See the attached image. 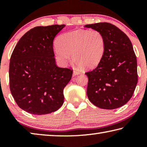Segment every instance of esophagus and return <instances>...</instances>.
<instances>
[{"instance_id":"esophagus-1","label":"esophagus","mask_w":147,"mask_h":147,"mask_svg":"<svg viewBox=\"0 0 147 147\" xmlns=\"http://www.w3.org/2000/svg\"><path fill=\"white\" fill-rule=\"evenodd\" d=\"M80 74V72L78 70H77V69H74V71H73V75H78V74Z\"/></svg>"}]
</instances>
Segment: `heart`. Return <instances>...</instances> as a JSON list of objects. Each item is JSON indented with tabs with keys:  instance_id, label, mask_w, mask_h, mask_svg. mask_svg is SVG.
Here are the masks:
<instances>
[{
	"instance_id": "b5f03b06",
	"label": "heart",
	"mask_w": 147,
	"mask_h": 147,
	"mask_svg": "<svg viewBox=\"0 0 147 147\" xmlns=\"http://www.w3.org/2000/svg\"><path fill=\"white\" fill-rule=\"evenodd\" d=\"M54 48V55L63 65L71 61L84 69H91L102 59L106 51L104 35L97 30H76L61 35Z\"/></svg>"
}]
</instances>
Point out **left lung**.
<instances>
[{
    "mask_svg": "<svg viewBox=\"0 0 147 147\" xmlns=\"http://www.w3.org/2000/svg\"><path fill=\"white\" fill-rule=\"evenodd\" d=\"M104 35L106 51L100 63L87 72V94L94 106L113 109L123 106L132 96L138 84L137 59L128 37L108 23L86 24Z\"/></svg>",
    "mask_w": 147,
    "mask_h": 147,
    "instance_id": "1",
    "label": "left lung"
}]
</instances>
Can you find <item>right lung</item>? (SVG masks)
I'll use <instances>...</instances> for the list:
<instances>
[{
	"mask_svg": "<svg viewBox=\"0 0 147 147\" xmlns=\"http://www.w3.org/2000/svg\"><path fill=\"white\" fill-rule=\"evenodd\" d=\"M65 26L34 27L19 39L12 53L9 88L17 105L26 112L51 113L63 103V89L73 71L56 65L53 41Z\"/></svg>",
	"mask_w": 147,
	"mask_h": 147,
	"instance_id": "1",
	"label": "right lung"
}]
</instances>
